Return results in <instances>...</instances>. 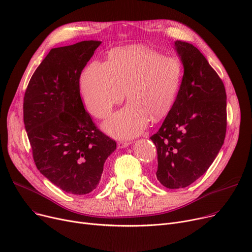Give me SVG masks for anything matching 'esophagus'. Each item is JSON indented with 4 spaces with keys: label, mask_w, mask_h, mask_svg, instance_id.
Here are the masks:
<instances>
[{
    "label": "esophagus",
    "mask_w": 252,
    "mask_h": 252,
    "mask_svg": "<svg viewBox=\"0 0 252 252\" xmlns=\"http://www.w3.org/2000/svg\"><path fill=\"white\" fill-rule=\"evenodd\" d=\"M131 142L128 140H119V141H117V146H118V148H125V147H126V146H128V145L130 144Z\"/></svg>",
    "instance_id": "esophagus-1"
}]
</instances>
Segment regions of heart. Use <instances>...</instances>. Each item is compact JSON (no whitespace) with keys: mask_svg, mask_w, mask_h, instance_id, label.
Returning a JSON list of instances; mask_svg holds the SVG:
<instances>
[{"mask_svg":"<svg viewBox=\"0 0 252 252\" xmlns=\"http://www.w3.org/2000/svg\"><path fill=\"white\" fill-rule=\"evenodd\" d=\"M183 63L175 56L145 47L113 52L107 61L91 62L81 77V92L89 111L107 117L114 105L128 103L103 126L116 138L133 137L149 121L158 122L173 108L183 79Z\"/></svg>","mask_w":252,"mask_h":252,"instance_id":"1","label":"heart"}]
</instances>
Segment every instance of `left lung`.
<instances>
[{
  "instance_id": "obj_1",
  "label": "left lung",
  "mask_w": 252,
  "mask_h": 252,
  "mask_svg": "<svg viewBox=\"0 0 252 252\" xmlns=\"http://www.w3.org/2000/svg\"><path fill=\"white\" fill-rule=\"evenodd\" d=\"M184 65L178 98L156 134V177L164 187L180 189L199 179L214 162L227 131L223 83L202 53L178 41Z\"/></svg>"
}]
</instances>
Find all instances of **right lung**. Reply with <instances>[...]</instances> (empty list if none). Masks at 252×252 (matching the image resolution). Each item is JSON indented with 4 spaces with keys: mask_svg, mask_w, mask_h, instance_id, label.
<instances>
[{
    "mask_svg": "<svg viewBox=\"0 0 252 252\" xmlns=\"http://www.w3.org/2000/svg\"><path fill=\"white\" fill-rule=\"evenodd\" d=\"M84 41L52 49L33 72L23 99V122L34 163L61 190L85 195L100 183L116 149L86 111L79 77L100 46Z\"/></svg>",
    "mask_w": 252,
    "mask_h": 252,
    "instance_id": "add662e5",
    "label": "right lung"
}]
</instances>
